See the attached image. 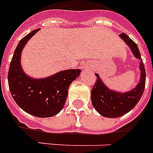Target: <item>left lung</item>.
I'll list each match as a JSON object with an SVG mask.
<instances>
[{
    "mask_svg": "<svg viewBox=\"0 0 153 153\" xmlns=\"http://www.w3.org/2000/svg\"><path fill=\"white\" fill-rule=\"evenodd\" d=\"M120 36L130 47L134 56L141 60V78L136 87L130 91L119 93L107 87L100 79L99 75L97 74H95L97 80L96 79V83L91 90L92 104L98 113L107 118L120 117L132 110L141 99L145 86L146 74L145 66L141 59V54L137 44L132 39H130L126 33H123Z\"/></svg>",
    "mask_w": 153,
    "mask_h": 153,
    "instance_id": "8db88e82",
    "label": "left lung"
}]
</instances>
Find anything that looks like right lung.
<instances>
[{"label":"right lung","mask_w":153,"mask_h":153,"mask_svg":"<svg viewBox=\"0 0 153 153\" xmlns=\"http://www.w3.org/2000/svg\"><path fill=\"white\" fill-rule=\"evenodd\" d=\"M39 29L34 30L19 41L12 56L8 74L12 97L26 112L40 118L57 115L65 105L68 88L80 75L81 70L62 71L45 79H33L21 67V53L27 42Z\"/></svg>","instance_id":"obj_1"}]
</instances>
